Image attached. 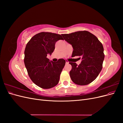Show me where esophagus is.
Listing matches in <instances>:
<instances>
[{"label":"esophagus","mask_w":123,"mask_h":123,"mask_svg":"<svg viewBox=\"0 0 123 123\" xmlns=\"http://www.w3.org/2000/svg\"><path fill=\"white\" fill-rule=\"evenodd\" d=\"M66 61V64H69V62L67 60H65Z\"/></svg>","instance_id":"1"}]
</instances>
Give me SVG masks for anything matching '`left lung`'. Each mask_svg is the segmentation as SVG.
<instances>
[{
	"label": "left lung",
	"mask_w": 123,
	"mask_h": 123,
	"mask_svg": "<svg viewBox=\"0 0 123 123\" xmlns=\"http://www.w3.org/2000/svg\"><path fill=\"white\" fill-rule=\"evenodd\" d=\"M62 35L72 46V57L81 56L82 60L79 65L75 62H69L72 66L70 71L71 80L78 85L90 84L98 77L103 68L105 55L102 43L94 35L87 31Z\"/></svg>",
	"instance_id": "1"
}]
</instances>
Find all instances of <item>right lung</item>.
Returning <instances> with one entry per match:
<instances>
[{"label": "right lung", "mask_w": 123, "mask_h": 123, "mask_svg": "<svg viewBox=\"0 0 123 123\" xmlns=\"http://www.w3.org/2000/svg\"><path fill=\"white\" fill-rule=\"evenodd\" d=\"M60 39L63 40L60 34L43 32L33 36L26 45L24 62L28 74L33 82L43 89L58 84L65 65L63 58L53 62L47 57L53 52L56 42Z\"/></svg>", "instance_id": "add662e5"}]
</instances>
